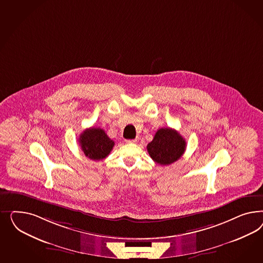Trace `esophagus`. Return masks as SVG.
I'll list each match as a JSON object with an SVG mask.
<instances>
[{"label":"esophagus","instance_id":"obj_1","mask_svg":"<svg viewBox=\"0 0 263 263\" xmlns=\"http://www.w3.org/2000/svg\"><path fill=\"white\" fill-rule=\"evenodd\" d=\"M125 142L127 143H137V140L136 139H134V140H126Z\"/></svg>","mask_w":263,"mask_h":263}]
</instances>
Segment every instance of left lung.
<instances>
[{
    "instance_id": "left-lung-1",
    "label": "left lung",
    "mask_w": 263,
    "mask_h": 263,
    "mask_svg": "<svg viewBox=\"0 0 263 263\" xmlns=\"http://www.w3.org/2000/svg\"><path fill=\"white\" fill-rule=\"evenodd\" d=\"M146 148L154 162L166 166L175 163L183 155L186 142L175 129L161 128Z\"/></svg>"
}]
</instances>
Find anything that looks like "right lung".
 I'll list each match as a JSON object with an SVG mask.
<instances>
[{
  "instance_id": "add662e5",
  "label": "right lung",
  "mask_w": 263,
  "mask_h": 263,
  "mask_svg": "<svg viewBox=\"0 0 263 263\" xmlns=\"http://www.w3.org/2000/svg\"><path fill=\"white\" fill-rule=\"evenodd\" d=\"M79 143L84 154L91 160L106 158L115 145L103 129L95 127L86 129L80 135Z\"/></svg>"
}]
</instances>
